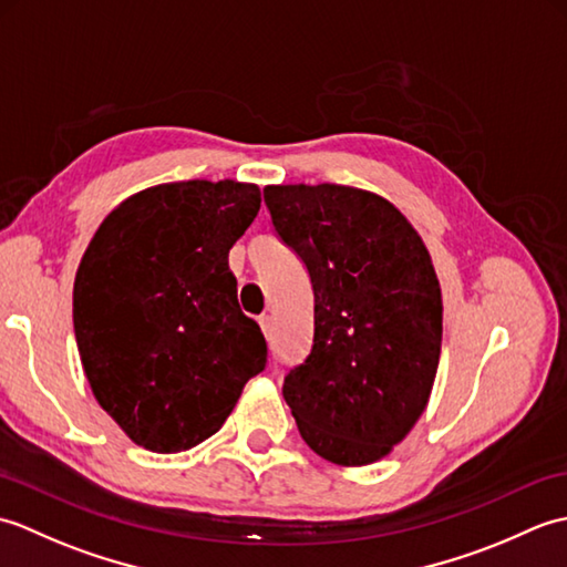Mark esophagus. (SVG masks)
I'll return each mask as SVG.
<instances>
[{
    "label": "esophagus",
    "mask_w": 567,
    "mask_h": 567,
    "mask_svg": "<svg viewBox=\"0 0 567 567\" xmlns=\"http://www.w3.org/2000/svg\"><path fill=\"white\" fill-rule=\"evenodd\" d=\"M258 323H260V331L265 333V339H268V336L272 333V321H270V317H260Z\"/></svg>",
    "instance_id": "34e87169"
}]
</instances>
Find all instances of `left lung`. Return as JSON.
Returning <instances> with one entry per match:
<instances>
[{"label":"left lung","instance_id":"1","mask_svg":"<svg viewBox=\"0 0 567 567\" xmlns=\"http://www.w3.org/2000/svg\"><path fill=\"white\" fill-rule=\"evenodd\" d=\"M262 195L315 290V346L285 378V402L323 461H382L424 414L439 370L443 299L424 240L368 189L268 185Z\"/></svg>","mask_w":567,"mask_h":567}]
</instances>
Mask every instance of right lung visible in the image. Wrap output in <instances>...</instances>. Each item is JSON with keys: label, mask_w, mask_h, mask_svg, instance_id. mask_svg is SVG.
<instances>
[{"label": "right lung", "mask_w": 567, "mask_h": 567, "mask_svg": "<svg viewBox=\"0 0 567 567\" xmlns=\"http://www.w3.org/2000/svg\"><path fill=\"white\" fill-rule=\"evenodd\" d=\"M260 187L187 179L146 187L94 231L72 287V323L94 400L136 445L195 449L224 426L268 360L238 307L228 250Z\"/></svg>", "instance_id": "1"}]
</instances>
